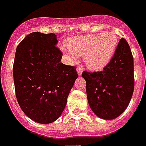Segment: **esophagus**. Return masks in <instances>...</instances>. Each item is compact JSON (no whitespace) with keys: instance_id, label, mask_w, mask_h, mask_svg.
<instances>
[{"instance_id":"1","label":"esophagus","mask_w":146,"mask_h":146,"mask_svg":"<svg viewBox=\"0 0 146 146\" xmlns=\"http://www.w3.org/2000/svg\"><path fill=\"white\" fill-rule=\"evenodd\" d=\"M83 70H84V68H82L81 66L79 67H78V68H77V72H78V75H82V72H83Z\"/></svg>"}]
</instances>
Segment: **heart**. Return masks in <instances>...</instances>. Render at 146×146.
I'll return each mask as SVG.
<instances>
[{
	"label": "heart",
	"instance_id": "1",
	"mask_svg": "<svg viewBox=\"0 0 146 146\" xmlns=\"http://www.w3.org/2000/svg\"><path fill=\"white\" fill-rule=\"evenodd\" d=\"M118 44L115 35L105 32L68 38L62 50L72 61L76 56L84 57L86 66L93 71H101L112 58Z\"/></svg>",
	"mask_w": 146,
	"mask_h": 146
}]
</instances>
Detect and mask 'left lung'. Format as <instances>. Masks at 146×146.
<instances>
[{
    "mask_svg": "<svg viewBox=\"0 0 146 146\" xmlns=\"http://www.w3.org/2000/svg\"><path fill=\"white\" fill-rule=\"evenodd\" d=\"M90 108L96 115L111 120L126 109L134 91V61L129 44L119 40L112 58L103 71H84Z\"/></svg>",
    "mask_w": 146,
    "mask_h": 146,
    "instance_id": "obj_1",
    "label": "left lung"
}]
</instances>
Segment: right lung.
I'll return each instance as SVG.
<instances>
[{"label":"right lung","instance_id":"obj_1","mask_svg":"<svg viewBox=\"0 0 146 146\" xmlns=\"http://www.w3.org/2000/svg\"><path fill=\"white\" fill-rule=\"evenodd\" d=\"M56 35L32 32L17 45L13 65L15 95L27 117L40 124L58 119L78 78L76 67L61 63Z\"/></svg>","mask_w":146,"mask_h":146}]
</instances>
